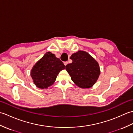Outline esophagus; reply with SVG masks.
Listing matches in <instances>:
<instances>
[{
    "mask_svg": "<svg viewBox=\"0 0 133 133\" xmlns=\"http://www.w3.org/2000/svg\"><path fill=\"white\" fill-rule=\"evenodd\" d=\"M67 64H68V62H64V64L65 65V66H66Z\"/></svg>",
    "mask_w": 133,
    "mask_h": 133,
    "instance_id": "1",
    "label": "esophagus"
}]
</instances>
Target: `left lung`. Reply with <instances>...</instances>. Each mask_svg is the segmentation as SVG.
I'll return each instance as SVG.
<instances>
[{"label":"left lung","mask_w":133,"mask_h":133,"mask_svg":"<svg viewBox=\"0 0 133 133\" xmlns=\"http://www.w3.org/2000/svg\"><path fill=\"white\" fill-rule=\"evenodd\" d=\"M71 63L66 66V69L71 80L78 87L88 89L97 82L100 75V69L98 62L84 51H78L70 57Z\"/></svg>","instance_id":"1"}]
</instances>
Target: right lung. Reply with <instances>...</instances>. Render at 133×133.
Listing matches in <instances>:
<instances>
[{
    "instance_id": "add662e5",
    "label": "right lung",
    "mask_w": 133,
    "mask_h": 133,
    "mask_svg": "<svg viewBox=\"0 0 133 133\" xmlns=\"http://www.w3.org/2000/svg\"><path fill=\"white\" fill-rule=\"evenodd\" d=\"M63 69L65 66L60 59L47 52L33 66L31 76L36 87L47 89L54 83L59 72Z\"/></svg>"
}]
</instances>
